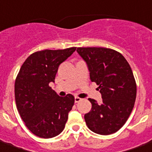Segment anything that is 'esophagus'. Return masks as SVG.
Returning a JSON list of instances; mask_svg holds the SVG:
<instances>
[{"label": "esophagus", "instance_id": "esophagus-1", "mask_svg": "<svg viewBox=\"0 0 152 152\" xmlns=\"http://www.w3.org/2000/svg\"><path fill=\"white\" fill-rule=\"evenodd\" d=\"M80 100H81V98H80V97L78 96L75 97V103H78V102H80Z\"/></svg>", "mask_w": 152, "mask_h": 152}]
</instances>
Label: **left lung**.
Wrapping results in <instances>:
<instances>
[{
    "mask_svg": "<svg viewBox=\"0 0 152 152\" xmlns=\"http://www.w3.org/2000/svg\"><path fill=\"white\" fill-rule=\"evenodd\" d=\"M86 62L91 82L98 85L101 103L88 99L91 111L84 115L89 129L99 135L116 132L124 125L136 98V84L129 64L121 53L107 48H77Z\"/></svg>",
    "mask_w": 152,
    "mask_h": 152,
    "instance_id": "1",
    "label": "left lung"
}]
</instances>
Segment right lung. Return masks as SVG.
<instances>
[{
	"mask_svg": "<svg viewBox=\"0 0 152 152\" xmlns=\"http://www.w3.org/2000/svg\"><path fill=\"white\" fill-rule=\"evenodd\" d=\"M76 49L36 52L25 60L18 72L15 81L17 110L28 129L38 137H55L65 127L75 99L71 94L59 96L49 83L55 82L59 65Z\"/></svg>",
	"mask_w": 152,
	"mask_h": 152,
	"instance_id": "obj_1",
	"label": "right lung"
}]
</instances>
